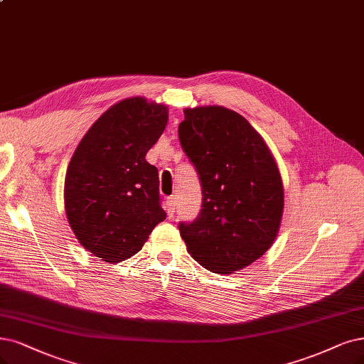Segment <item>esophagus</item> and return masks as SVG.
<instances>
[{
	"instance_id": "esophagus-1",
	"label": "esophagus",
	"mask_w": 364,
	"mask_h": 364,
	"mask_svg": "<svg viewBox=\"0 0 364 364\" xmlns=\"http://www.w3.org/2000/svg\"><path fill=\"white\" fill-rule=\"evenodd\" d=\"M166 213L169 214V216H172V214L175 213V198H168L166 199Z\"/></svg>"
}]
</instances>
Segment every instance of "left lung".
<instances>
[{
    "instance_id": "8db88e82",
    "label": "left lung",
    "mask_w": 364,
    "mask_h": 364,
    "mask_svg": "<svg viewBox=\"0 0 364 364\" xmlns=\"http://www.w3.org/2000/svg\"><path fill=\"white\" fill-rule=\"evenodd\" d=\"M178 138L203 189V208L180 234L191 257L230 274L259 259L277 237L284 184L276 160L249 121L223 106L184 109Z\"/></svg>"
}]
</instances>
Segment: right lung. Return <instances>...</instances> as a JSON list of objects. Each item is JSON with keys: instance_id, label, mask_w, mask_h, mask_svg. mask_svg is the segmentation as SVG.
I'll return each mask as SVG.
<instances>
[{"instance_id": "obj_1", "label": "right lung", "mask_w": 364, "mask_h": 364, "mask_svg": "<svg viewBox=\"0 0 364 364\" xmlns=\"http://www.w3.org/2000/svg\"><path fill=\"white\" fill-rule=\"evenodd\" d=\"M168 123V107L130 97L102 114L67 168L64 205L80 245L105 262L138 253L157 223L159 172L145 156Z\"/></svg>"}]
</instances>
